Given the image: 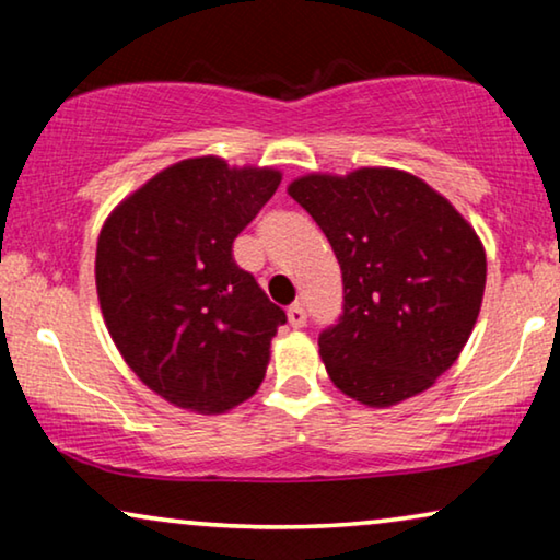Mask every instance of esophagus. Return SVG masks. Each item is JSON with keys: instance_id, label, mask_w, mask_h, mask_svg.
Wrapping results in <instances>:
<instances>
[{"instance_id": "34e87169", "label": "esophagus", "mask_w": 560, "mask_h": 560, "mask_svg": "<svg viewBox=\"0 0 560 560\" xmlns=\"http://www.w3.org/2000/svg\"><path fill=\"white\" fill-rule=\"evenodd\" d=\"M288 320H290V326H293V328H303L305 326V320H308V316H305L303 303L290 305V308H288Z\"/></svg>"}]
</instances>
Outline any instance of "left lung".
<instances>
[{
	"label": "left lung",
	"mask_w": 560,
	"mask_h": 560,
	"mask_svg": "<svg viewBox=\"0 0 560 560\" xmlns=\"http://www.w3.org/2000/svg\"><path fill=\"white\" fill-rule=\"evenodd\" d=\"M288 194L341 265L343 313L318 336L328 377L370 408L423 393L477 324L487 282L477 232L439 190L395 167L311 173Z\"/></svg>",
	"instance_id": "left-lung-1"
}]
</instances>
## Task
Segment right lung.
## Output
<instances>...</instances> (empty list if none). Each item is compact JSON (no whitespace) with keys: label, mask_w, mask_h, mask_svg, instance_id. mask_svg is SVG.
<instances>
[{"label":"right lung","mask_w":560,"mask_h":560,"mask_svg":"<svg viewBox=\"0 0 560 560\" xmlns=\"http://www.w3.org/2000/svg\"><path fill=\"white\" fill-rule=\"evenodd\" d=\"M282 180L272 167L180 160L104 221L96 293L119 354L152 393L219 416L262 385L285 324L232 244Z\"/></svg>","instance_id":"right-lung-1"}]
</instances>
